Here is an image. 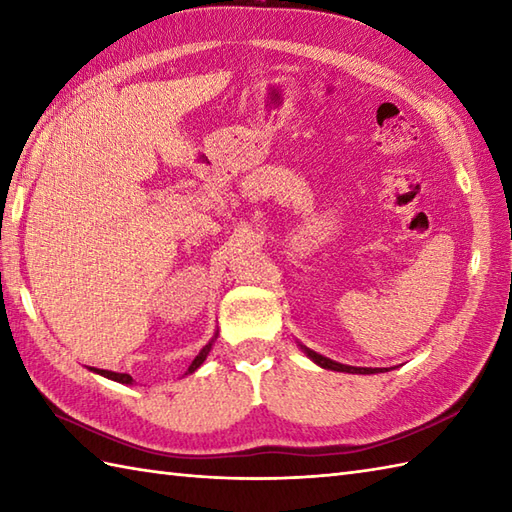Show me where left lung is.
Returning <instances> with one entry per match:
<instances>
[{
	"label": "left lung",
	"instance_id": "obj_1",
	"mask_svg": "<svg viewBox=\"0 0 512 512\" xmlns=\"http://www.w3.org/2000/svg\"><path fill=\"white\" fill-rule=\"evenodd\" d=\"M301 350L306 352L319 367H323V369H334V372H347V374H378V372H383V369H380V367H352V365L336 363V361H332V358H328V356H321V354H317V352L308 350L306 345H301Z\"/></svg>",
	"mask_w": 512,
	"mask_h": 512
}]
</instances>
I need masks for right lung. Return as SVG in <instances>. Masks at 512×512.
Segmentation results:
<instances>
[{"mask_svg": "<svg viewBox=\"0 0 512 512\" xmlns=\"http://www.w3.org/2000/svg\"><path fill=\"white\" fill-rule=\"evenodd\" d=\"M215 339H217V334H215ZM215 339H211L209 343H206L202 350H200V354L193 358V363L189 365V369H187V374H193L195 369H198L204 361H206V356H209V352H211V345H213V341ZM92 372H96V374H101V376H105V378H110V380H116V383H123V385H132V376L129 374H118V372H110V369H96V367H90Z\"/></svg>", "mask_w": 512, "mask_h": 512, "instance_id": "add662e5", "label": "right lung"}]
</instances>
